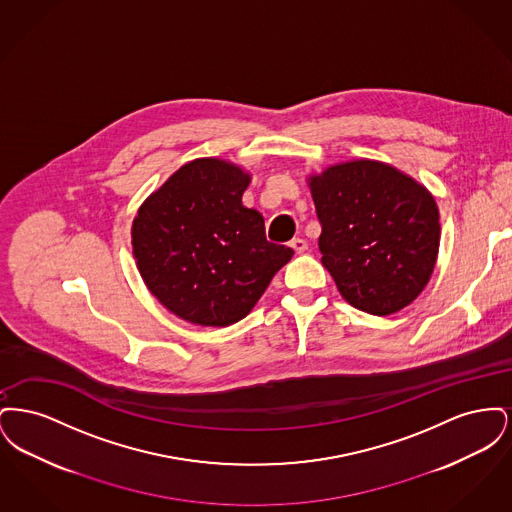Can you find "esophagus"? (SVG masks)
<instances>
[{"label": "esophagus", "instance_id": "1", "mask_svg": "<svg viewBox=\"0 0 512 512\" xmlns=\"http://www.w3.org/2000/svg\"><path fill=\"white\" fill-rule=\"evenodd\" d=\"M290 245H292L293 251H295V253H299V255L307 251V242H305L303 238H293L292 242H290Z\"/></svg>", "mask_w": 512, "mask_h": 512}]
</instances>
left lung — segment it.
Masks as SVG:
<instances>
[{"mask_svg":"<svg viewBox=\"0 0 512 512\" xmlns=\"http://www.w3.org/2000/svg\"><path fill=\"white\" fill-rule=\"evenodd\" d=\"M322 234V265L341 297L388 317L426 288L439 251L434 195L413 176L374 159H353L309 174Z\"/></svg>","mask_w":512,"mask_h":512,"instance_id":"1","label":"left lung"}]
</instances>
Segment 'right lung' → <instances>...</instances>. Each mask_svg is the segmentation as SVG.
<instances>
[{"instance_id": "right-lung-1", "label": "right lung", "mask_w": 512, "mask_h": 512, "mask_svg": "<svg viewBox=\"0 0 512 512\" xmlns=\"http://www.w3.org/2000/svg\"><path fill=\"white\" fill-rule=\"evenodd\" d=\"M251 174L201 157L182 165L147 197L132 222L136 267L163 307L197 326L247 317L292 259L267 242L265 219L242 203Z\"/></svg>"}]
</instances>
